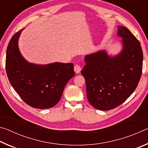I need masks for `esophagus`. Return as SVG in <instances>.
I'll use <instances>...</instances> for the list:
<instances>
[{"label":"esophagus","mask_w":148,"mask_h":148,"mask_svg":"<svg viewBox=\"0 0 148 148\" xmlns=\"http://www.w3.org/2000/svg\"><path fill=\"white\" fill-rule=\"evenodd\" d=\"M82 70V67L79 64H76L74 66V71L76 73H79Z\"/></svg>","instance_id":"1"}]
</instances>
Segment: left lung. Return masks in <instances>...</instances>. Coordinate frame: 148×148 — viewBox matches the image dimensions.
<instances>
[{
  "instance_id": "8db88e82",
  "label": "left lung",
  "mask_w": 148,
  "mask_h": 148,
  "mask_svg": "<svg viewBox=\"0 0 148 148\" xmlns=\"http://www.w3.org/2000/svg\"><path fill=\"white\" fill-rule=\"evenodd\" d=\"M117 34L123 38L121 53L113 57L103 50L87 55L81 71L87 99L100 110L114 109L124 102L141 77L143 53L140 42L125 27H118Z\"/></svg>"
}]
</instances>
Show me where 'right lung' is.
I'll return each mask as SVG.
<instances>
[{"label":"right lung","instance_id":"add662e5","mask_svg":"<svg viewBox=\"0 0 148 148\" xmlns=\"http://www.w3.org/2000/svg\"><path fill=\"white\" fill-rule=\"evenodd\" d=\"M17 32L6 51V71L8 79L22 100L38 109L50 108L58 102L65 86L75 75L72 63L39 65L27 62L20 53Z\"/></svg>","mask_w":148,"mask_h":148}]
</instances>
